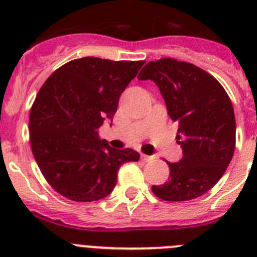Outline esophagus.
<instances>
[{"label": "esophagus", "instance_id": "obj_1", "mask_svg": "<svg viewBox=\"0 0 257 257\" xmlns=\"http://www.w3.org/2000/svg\"><path fill=\"white\" fill-rule=\"evenodd\" d=\"M156 157L154 156H147V154H142V160L145 161V162H148V161H152L154 160Z\"/></svg>", "mask_w": 257, "mask_h": 257}]
</instances>
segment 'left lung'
<instances>
[{
  "label": "left lung",
  "mask_w": 257,
  "mask_h": 257,
  "mask_svg": "<svg viewBox=\"0 0 257 257\" xmlns=\"http://www.w3.org/2000/svg\"><path fill=\"white\" fill-rule=\"evenodd\" d=\"M152 79L179 123V162L169 163L170 178L152 190L163 201H190L203 196L221 179L235 148V118L228 94L211 74L171 58L149 61L139 73Z\"/></svg>",
  "instance_id": "obj_1"
}]
</instances>
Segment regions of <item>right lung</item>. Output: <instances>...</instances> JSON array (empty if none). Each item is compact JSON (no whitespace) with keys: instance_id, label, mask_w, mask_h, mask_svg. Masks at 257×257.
Here are the masks:
<instances>
[{"instance_id":"obj_1","label":"right lung","mask_w":257,"mask_h":257,"mask_svg":"<svg viewBox=\"0 0 257 257\" xmlns=\"http://www.w3.org/2000/svg\"><path fill=\"white\" fill-rule=\"evenodd\" d=\"M139 61L81 58L56 69L38 91L29 114L31 147L47 183L76 202L105 198L134 149L110 148L97 128L112 121L118 100L144 65Z\"/></svg>"}]
</instances>
